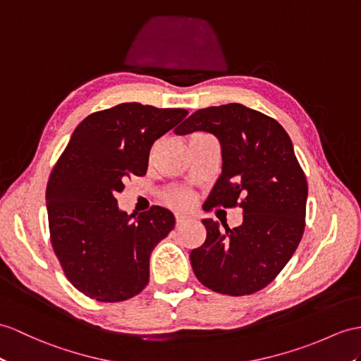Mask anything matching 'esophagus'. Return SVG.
I'll return each instance as SVG.
<instances>
[{
    "label": "esophagus",
    "instance_id": "obj_1",
    "mask_svg": "<svg viewBox=\"0 0 361 361\" xmlns=\"http://www.w3.org/2000/svg\"><path fill=\"white\" fill-rule=\"evenodd\" d=\"M188 216H185V214H176V225H182V224H185L187 221H188Z\"/></svg>",
    "mask_w": 361,
    "mask_h": 361
}]
</instances>
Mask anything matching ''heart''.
Instances as JSON below:
<instances>
[{"label": "heart", "mask_w": 361, "mask_h": 361, "mask_svg": "<svg viewBox=\"0 0 361 361\" xmlns=\"http://www.w3.org/2000/svg\"><path fill=\"white\" fill-rule=\"evenodd\" d=\"M166 204L178 209H187L195 204V195L183 187H173L164 192Z\"/></svg>", "instance_id": "b5f03b06"}]
</instances>
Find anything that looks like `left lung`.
<instances>
[{
  "mask_svg": "<svg viewBox=\"0 0 361 361\" xmlns=\"http://www.w3.org/2000/svg\"><path fill=\"white\" fill-rule=\"evenodd\" d=\"M207 131L222 148V174L204 208L239 204L235 228L204 219L207 239L190 254L199 282L216 293L247 295L276 279L305 230L307 183L285 128L267 114L226 104L195 111L176 135Z\"/></svg>",
  "mask_w": 361,
  "mask_h": 361,
  "instance_id": "1",
  "label": "left lung"
}]
</instances>
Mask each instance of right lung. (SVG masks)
<instances>
[{
  "mask_svg": "<svg viewBox=\"0 0 361 361\" xmlns=\"http://www.w3.org/2000/svg\"><path fill=\"white\" fill-rule=\"evenodd\" d=\"M188 114L124 102L79 124L50 174L46 192L51 247L78 291L98 302L135 297L150 279L154 247L174 228L170 209L137 217L116 195L130 176H144L152 145Z\"/></svg>",
  "mask_w": 361,
  "mask_h": 361,
  "instance_id": "add662e5",
  "label": "right lung"
}]
</instances>
